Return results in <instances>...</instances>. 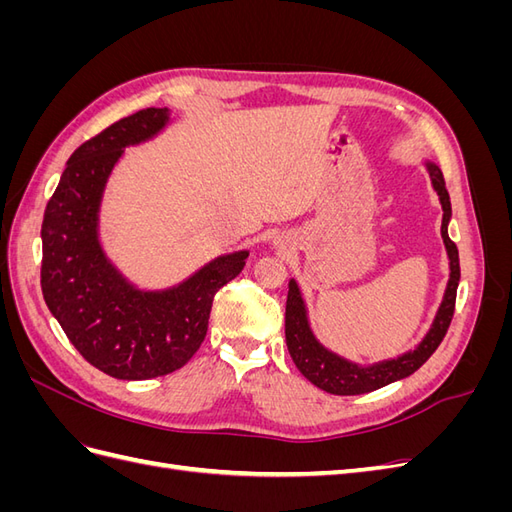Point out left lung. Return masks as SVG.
Returning a JSON list of instances; mask_svg holds the SVG:
<instances>
[{
    "instance_id": "left-lung-1",
    "label": "left lung",
    "mask_w": 512,
    "mask_h": 512,
    "mask_svg": "<svg viewBox=\"0 0 512 512\" xmlns=\"http://www.w3.org/2000/svg\"><path fill=\"white\" fill-rule=\"evenodd\" d=\"M429 177L433 183V190L440 196L442 205V239L446 245L448 265H451V275H448V284L444 290V299L438 307V314L433 318L429 333L423 337V342L414 350L397 356V359L380 361L374 365H356L352 361L342 359V356L324 348L316 335L309 329L305 301L301 297V290L297 282H288V299H286V346L292 356L294 365L301 374L316 384L318 389L327 391L331 395H363L369 391L382 389V386L397 382L401 378H408L410 374L421 367L429 356L436 352L442 344V339L451 327V320L455 314V299H457V286H459V252L457 245L448 237V222H451V198H448L442 170L427 162Z\"/></svg>"
}]
</instances>
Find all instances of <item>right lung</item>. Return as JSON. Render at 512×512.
<instances>
[{
	"instance_id": "right-lung-1",
	"label": "right lung",
	"mask_w": 512,
	"mask_h": 512,
	"mask_svg": "<svg viewBox=\"0 0 512 512\" xmlns=\"http://www.w3.org/2000/svg\"><path fill=\"white\" fill-rule=\"evenodd\" d=\"M168 108L123 117L76 149L42 220L40 284L46 307L83 359L119 380L173 374L203 344L213 297L250 252L218 256L188 280L138 290L104 254L98 224L106 181L123 149L156 136Z\"/></svg>"
}]
</instances>
